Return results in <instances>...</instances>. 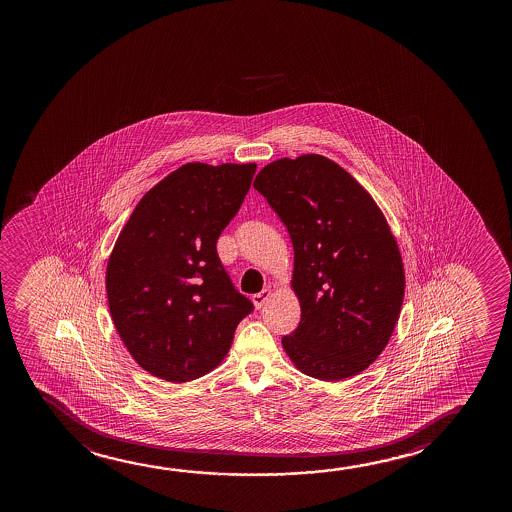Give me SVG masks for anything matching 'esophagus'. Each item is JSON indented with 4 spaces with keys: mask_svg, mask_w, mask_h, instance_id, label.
I'll list each match as a JSON object with an SVG mask.
<instances>
[{
    "mask_svg": "<svg viewBox=\"0 0 512 512\" xmlns=\"http://www.w3.org/2000/svg\"><path fill=\"white\" fill-rule=\"evenodd\" d=\"M271 290H262V292H259V294H255L253 295L252 297V302H253V306H255V308L259 309V308H262V306H264V304H266L267 301H269V299H271Z\"/></svg>",
    "mask_w": 512,
    "mask_h": 512,
    "instance_id": "34e87169",
    "label": "esophagus"
}]
</instances>
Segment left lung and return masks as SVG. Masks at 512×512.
Instances as JSON below:
<instances>
[{
    "instance_id": "left-lung-1",
    "label": "left lung",
    "mask_w": 512,
    "mask_h": 512,
    "mask_svg": "<svg viewBox=\"0 0 512 512\" xmlns=\"http://www.w3.org/2000/svg\"><path fill=\"white\" fill-rule=\"evenodd\" d=\"M253 187L294 245L290 283L301 323L281 339L288 358L322 381L357 376L385 350L404 301V264L383 211L346 169L318 154L267 164Z\"/></svg>"
}]
</instances>
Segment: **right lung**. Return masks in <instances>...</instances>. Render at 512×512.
Wrapping results in <instances>:
<instances>
[{"label":"right lung","mask_w":512,"mask_h":512,"mask_svg":"<svg viewBox=\"0 0 512 512\" xmlns=\"http://www.w3.org/2000/svg\"><path fill=\"white\" fill-rule=\"evenodd\" d=\"M257 164L189 162L148 190L106 266L122 343L155 378L185 383L229 353L253 304L232 285L217 239L243 204Z\"/></svg>","instance_id":"1"}]
</instances>
